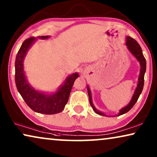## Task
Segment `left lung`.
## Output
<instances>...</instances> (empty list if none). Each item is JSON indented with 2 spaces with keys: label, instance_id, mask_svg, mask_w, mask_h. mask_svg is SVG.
Wrapping results in <instances>:
<instances>
[{
  "label": "left lung",
  "instance_id": "obj_1",
  "mask_svg": "<svg viewBox=\"0 0 157 157\" xmlns=\"http://www.w3.org/2000/svg\"><path fill=\"white\" fill-rule=\"evenodd\" d=\"M126 46H127V48L128 50L130 51L131 53L136 58V59L138 60V61L139 62L141 66V69H140V74H139V81H138V83H137V86L135 89V91L134 94H133V96L131 99L130 102L128 103V104L127 106L122 108L121 110L119 111V113H118L117 116H120L124 114V113H126V112H128V111L130 110L134 106V105L136 104L137 100L140 96V94H141V91L143 90V87H144V74L146 72V67H147V62H146V59L144 56L143 53H142V50H141V46H139V44L137 43L136 40H135L134 38L129 37V36H127L126 37ZM87 90H88V94H89V102L90 104L92 107V109H94V111L97 113V114L101 115V116H106L105 113H104L101 111H99L97 110L94 106V105L92 103V99H91V91H90L89 87V86H87Z\"/></svg>",
  "mask_w": 157,
  "mask_h": 157
}]
</instances>
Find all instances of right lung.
Masks as SVG:
<instances>
[{"label":"right lung","instance_id":"obj_1","mask_svg":"<svg viewBox=\"0 0 157 157\" xmlns=\"http://www.w3.org/2000/svg\"><path fill=\"white\" fill-rule=\"evenodd\" d=\"M48 36H40L41 39H46ZM36 40L31 37L25 40L21 45L15 61V81L17 89L26 104L32 110L44 114H55L61 112L67 104L71 91L76 79L78 77V73H74L66 78L65 82L59 87L54 94H47L34 89L28 83L23 69V61L25 56Z\"/></svg>","mask_w":157,"mask_h":157}]
</instances>
